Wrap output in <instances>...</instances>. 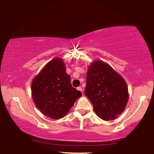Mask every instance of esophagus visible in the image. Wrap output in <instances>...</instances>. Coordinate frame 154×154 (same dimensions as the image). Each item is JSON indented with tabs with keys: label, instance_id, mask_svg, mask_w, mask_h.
<instances>
[{
	"label": "esophagus",
	"instance_id": "obj_1",
	"mask_svg": "<svg viewBox=\"0 0 154 154\" xmlns=\"http://www.w3.org/2000/svg\"><path fill=\"white\" fill-rule=\"evenodd\" d=\"M77 90H79V91H80L81 92V93H83V88H81V87H80V86L77 88Z\"/></svg>",
	"mask_w": 154,
	"mask_h": 154
}]
</instances>
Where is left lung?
Segmentation results:
<instances>
[{
    "label": "left lung",
    "mask_w": 154,
    "mask_h": 154,
    "mask_svg": "<svg viewBox=\"0 0 154 154\" xmlns=\"http://www.w3.org/2000/svg\"><path fill=\"white\" fill-rule=\"evenodd\" d=\"M85 95L93 104L96 114L104 120L116 118L124 111L128 100L125 81L100 60L92 63L88 68Z\"/></svg>",
    "instance_id": "8db88e82"
}]
</instances>
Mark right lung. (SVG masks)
I'll return each instance as SVG.
<instances>
[{
  "label": "right lung",
  "instance_id": "add662e5",
  "mask_svg": "<svg viewBox=\"0 0 154 154\" xmlns=\"http://www.w3.org/2000/svg\"><path fill=\"white\" fill-rule=\"evenodd\" d=\"M33 101L37 107L52 119L65 117L81 92L72 86L64 62L55 58L45 66L32 84Z\"/></svg>",
  "mask_w": 154,
  "mask_h": 154
}]
</instances>
